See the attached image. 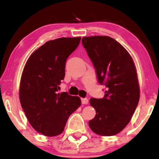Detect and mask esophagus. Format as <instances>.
I'll return each instance as SVG.
<instances>
[{
    "label": "esophagus",
    "mask_w": 159,
    "mask_h": 159,
    "mask_svg": "<svg viewBox=\"0 0 159 159\" xmlns=\"http://www.w3.org/2000/svg\"><path fill=\"white\" fill-rule=\"evenodd\" d=\"M81 103L83 104H86L88 103V99L87 98H81Z\"/></svg>",
    "instance_id": "34e87169"
}]
</instances>
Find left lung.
<instances>
[{
  "instance_id": "left-lung-1",
  "label": "left lung",
  "mask_w": 159,
  "mask_h": 159,
  "mask_svg": "<svg viewBox=\"0 0 159 159\" xmlns=\"http://www.w3.org/2000/svg\"><path fill=\"white\" fill-rule=\"evenodd\" d=\"M82 43L95 67L99 83L106 87L103 98L90 99L96 115L89 126L99 135H114L128 124L138 104L135 66L128 51L111 37H83Z\"/></svg>"
}]
</instances>
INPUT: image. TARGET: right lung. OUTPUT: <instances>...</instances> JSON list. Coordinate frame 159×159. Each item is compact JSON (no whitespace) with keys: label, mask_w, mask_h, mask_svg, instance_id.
Wrapping results in <instances>:
<instances>
[{"label":"right lung","mask_w":159,"mask_h":159,"mask_svg":"<svg viewBox=\"0 0 159 159\" xmlns=\"http://www.w3.org/2000/svg\"><path fill=\"white\" fill-rule=\"evenodd\" d=\"M80 41L77 37L48 41L31 54L24 68L21 105L31 125L45 136L62 133L69 116L81 104L79 97L58 93L65 76L66 61Z\"/></svg>","instance_id":"add662e5"}]
</instances>
